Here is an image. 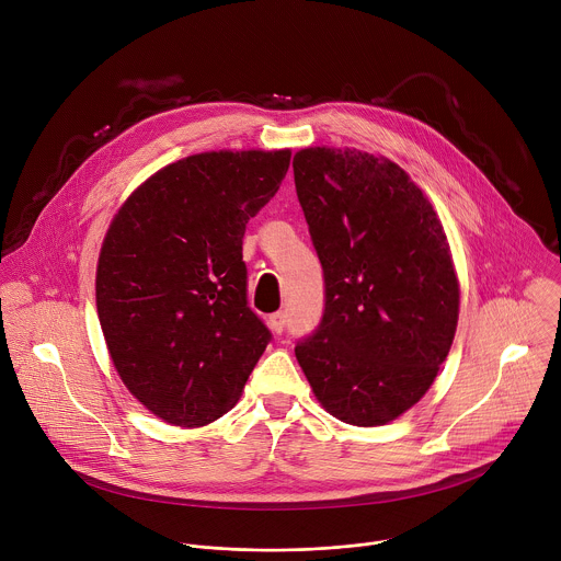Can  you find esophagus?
<instances>
[{"label": "esophagus", "instance_id": "obj_1", "mask_svg": "<svg viewBox=\"0 0 561 561\" xmlns=\"http://www.w3.org/2000/svg\"><path fill=\"white\" fill-rule=\"evenodd\" d=\"M284 327H286V314H284V312H275V314L268 317V329H271L275 335H279V333L284 331Z\"/></svg>", "mask_w": 561, "mask_h": 561}]
</instances>
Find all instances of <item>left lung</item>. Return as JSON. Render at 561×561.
Returning a JSON list of instances; mask_svg holds the SVG:
<instances>
[{
    "label": "left lung",
    "mask_w": 561,
    "mask_h": 561,
    "mask_svg": "<svg viewBox=\"0 0 561 561\" xmlns=\"http://www.w3.org/2000/svg\"><path fill=\"white\" fill-rule=\"evenodd\" d=\"M293 173L327 282L322 324L295 357L327 413L383 426L428 392L453 346L459 279L448 237L388 157L308 146Z\"/></svg>",
    "instance_id": "1"
}]
</instances>
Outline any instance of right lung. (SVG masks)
I'll list each match as a JSON object with an SVG mask.
<instances>
[{
	"label": "right lung",
	"instance_id": "1",
	"mask_svg": "<svg viewBox=\"0 0 561 561\" xmlns=\"http://www.w3.org/2000/svg\"><path fill=\"white\" fill-rule=\"evenodd\" d=\"M288 164V148L188 154L111 219L95 273L106 348L128 392L171 426L228 413L271 340L247 304L242 239Z\"/></svg>",
	"mask_w": 561,
	"mask_h": 561
}]
</instances>
